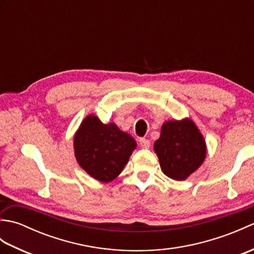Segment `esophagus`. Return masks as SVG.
<instances>
[{
  "label": "esophagus",
  "instance_id": "34e87169",
  "mask_svg": "<svg viewBox=\"0 0 254 254\" xmlns=\"http://www.w3.org/2000/svg\"><path fill=\"white\" fill-rule=\"evenodd\" d=\"M139 146L142 148H149L150 141L147 138H139Z\"/></svg>",
  "mask_w": 254,
  "mask_h": 254
}]
</instances>
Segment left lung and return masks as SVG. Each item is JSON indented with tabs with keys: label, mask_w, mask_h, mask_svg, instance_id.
Instances as JSON below:
<instances>
[{
	"label": "left lung",
	"mask_w": 254,
	"mask_h": 254,
	"mask_svg": "<svg viewBox=\"0 0 254 254\" xmlns=\"http://www.w3.org/2000/svg\"><path fill=\"white\" fill-rule=\"evenodd\" d=\"M160 168L177 181L186 180L196 171L206 157V143L191 119L169 120L161 126L160 136L154 144Z\"/></svg>",
	"instance_id": "obj_1"
}]
</instances>
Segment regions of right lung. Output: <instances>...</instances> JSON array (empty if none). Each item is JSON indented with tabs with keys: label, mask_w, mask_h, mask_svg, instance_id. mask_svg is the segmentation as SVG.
<instances>
[{
	"label": "right lung",
	"mask_w": 254,
	"mask_h": 254,
	"mask_svg": "<svg viewBox=\"0 0 254 254\" xmlns=\"http://www.w3.org/2000/svg\"><path fill=\"white\" fill-rule=\"evenodd\" d=\"M73 144L80 168L102 183L121 174L136 148L130 134L121 131L115 122L102 123L95 115H88L80 123Z\"/></svg>",
	"instance_id": "1"
}]
</instances>
